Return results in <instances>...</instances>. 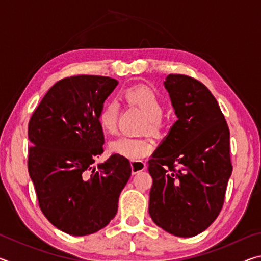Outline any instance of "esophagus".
<instances>
[{"label": "esophagus", "mask_w": 261, "mask_h": 261, "mask_svg": "<svg viewBox=\"0 0 261 261\" xmlns=\"http://www.w3.org/2000/svg\"><path fill=\"white\" fill-rule=\"evenodd\" d=\"M146 168V163L141 160H132L131 161V169H132V174H137L139 171L144 170Z\"/></svg>", "instance_id": "34e87169"}]
</instances>
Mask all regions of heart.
Listing matches in <instances>:
<instances>
[{
    "label": "heart",
    "mask_w": 261,
    "mask_h": 261,
    "mask_svg": "<svg viewBox=\"0 0 261 261\" xmlns=\"http://www.w3.org/2000/svg\"><path fill=\"white\" fill-rule=\"evenodd\" d=\"M124 99L132 106H136L146 114L141 131H148L152 135H160L163 129L162 115L165 105L155 91L146 85H135L124 91ZM99 125L109 135L116 134L118 125V107L115 102H107L102 106L98 115ZM110 151L120 154L131 160H139L151 153L152 141L145 137H121L109 145Z\"/></svg>",
    "instance_id": "1"
}]
</instances>
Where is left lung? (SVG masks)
<instances>
[{"label":"left lung","instance_id":"left-lung-1","mask_svg":"<svg viewBox=\"0 0 261 261\" xmlns=\"http://www.w3.org/2000/svg\"><path fill=\"white\" fill-rule=\"evenodd\" d=\"M178 120L148 160V212L178 237L206 230L222 210L232 173L230 131L208 88L187 74L165 82Z\"/></svg>","mask_w":261,"mask_h":261}]
</instances>
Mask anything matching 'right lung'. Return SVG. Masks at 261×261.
<instances>
[{
	"mask_svg": "<svg viewBox=\"0 0 261 261\" xmlns=\"http://www.w3.org/2000/svg\"><path fill=\"white\" fill-rule=\"evenodd\" d=\"M117 81L103 76L61 79L43 96L29 122L28 168L39 207L51 224L73 236L107 226L131 176L126 158L103 153L98 115Z\"/></svg>",
	"mask_w": 261,
	"mask_h": 261,
	"instance_id": "obj_1",
	"label": "right lung"
}]
</instances>
